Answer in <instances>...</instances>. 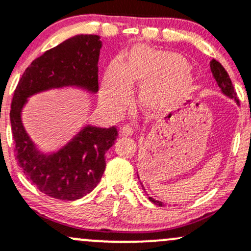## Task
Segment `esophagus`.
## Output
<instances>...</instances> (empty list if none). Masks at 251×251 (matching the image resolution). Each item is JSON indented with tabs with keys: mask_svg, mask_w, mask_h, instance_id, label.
<instances>
[{
	"mask_svg": "<svg viewBox=\"0 0 251 251\" xmlns=\"http://www.w3.org/2000/svg\"><path fill=\"white\" fill-rule=\"evenodd\" d=\"M119 133H120V136H123V137L132 136V134H133V128H132L130 125H124L120 127Z\"/></svg>",
	"mask_w": 251,
	"mask_h": 251,
	"instance_id": "34e87169",
	"label": "esophagus"
}]
</instances>
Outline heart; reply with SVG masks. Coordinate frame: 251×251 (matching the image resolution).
I'll list each match as a JSON object with an SVG mask.
<instances>
[{
    "label": "heart",
    "instance_id": "heart-1",
    "mask_svg": "<svg viewBox=\"0 0 251 251\" xmlns=\"http://www.w3.org/2000/svg\"><path fill=\"white\" fill-rule=\"evenodd\" d=\"M130 84H143L139 101L150 114H162L175 107L194 85L189 63L175 52L137 46L123 67L114 63L103 81L102 102L114 111L130 101Z\"/></svg>",
    "mask_w": 251,
    "mask_h": 251
}]
</instances>
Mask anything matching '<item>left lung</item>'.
Instances as JSON below:
<instances>
[{
	"label": "left lung",
	"mask_w": 251,
	"mask_h": 251,
	"mask_svg": "<svg viewBox=\"0 0 251 251\" xmlns=\"http://www.w3.org/2000/svg\"><path fill=\"white\" fill-rule=\"evenodd\" d=\"M210 67H211L212 75H213L214 79H216L217 83H218V85H219V88H220V89H222L223 94L226 95L227 98L233 99V100H235L236 102L239 103L237 96H236L237 94H236L235 89H233L232 82H231L230 77H228V74L226 73V70H225L224 67H223V65L220 64L218 60H216V59H212L211 60ZM142 187H143V189H144V186H143V183H142ZM144 192H147V191H145V189H144ZM149 199H150V201H152L153 203H156V205L164 206V202L158 201V200H155V199H153V198L149 197Z\"/></svg>",
	"instance_id": "8db88e82"
}]
</instances>
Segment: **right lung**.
<instances>
[{"label":"right lung","mask_w":251,"mask_h":251,"mask_svg":"<svg viewBox=\"0 0 251 251\" xmlns=\"http://www.w3.org/2000/svg\"><path fill=\"white\" fill-rule=\"evenodd\" d=\"M100 37L78 34L49 50L31 63L14 92L10 125L19 167L40 192L59 200H77L98 186L106 168L107 150L118 138L115 126H85L57 152H40L25 130L21 111L27 98L62 87L99 90Z\"/></svg>","instance_id":"obj_1"}]
</instances>
